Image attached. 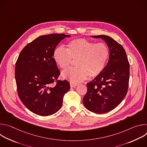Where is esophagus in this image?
Listing matches in <instances>:
<instances>
[{"label": "esophagus", "instance_id": "1", "mask_svg": "<svg viewBox=\"0 0 147 147\" xmlns=\"http://www.w3.org/2000/svg\"><path fill=\"white\" fill-rule=\"evenodd\" d=\"M70 87H76L77 86V84H74V83H72V82H70Z\"/></svg>", "mask_w": 147, "mask_h": 147}]
</instances>
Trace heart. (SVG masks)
Here are the masks:
<instances>
[{
    "instance_id": "1",
    "label": "heart",
    "mask_w": 147,
    "mask_h": 147,
    "mask_svg": "<svg viewBox=\"0 0 147 147\" xmlns=\"http://www.w3.org/2000/svg\"><path fill=\"white\" fill-rule=\"evenodd\" d=\"M109 56L108 46L104 43L95 44L86 39L70 40L67 49L56 48L53 53V59L59 67L66 69L72 59H76L77 67L69 69L61 73L63 78L72 83H79L88 76L94 78L103 71Z\"/></svg>"
}]
</instances>
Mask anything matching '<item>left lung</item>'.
I'll list each match as a JSON object with an SVG mask.
<instances>
[{
  "label": "left lung",
  "instance_id": "left-lung-1",
  "mask_svg": "<svg viewBox=\"0 0 147 147\" xmlns=\"http://www.w3.org/2000/svg\"><path fill=\"white\" fill-rule=\"evenodd\" d=\"M92 37L105 41L109 58L101 74L87 84V92L83 103L94 113H105L116 108L127 94L130 64L124 49L113 38L105 35Z\"/></svg>",
  "mask_w": 147,
  "mask_h": 147
}]
</instances>
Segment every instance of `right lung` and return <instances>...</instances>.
Listing matches in <instances>:
<instances>
[{
    "instance_id": "right-lung-1",
    "label": "right lung",
    "mask_w": 147,
    "mask_h": 147,
    "mask_svg": "<svg viewBox=\"0 0 147 147\" xmlns=\"http://www.w3.org/2000/svg\"><path fill=\"white\" fill-rule=\"evenodd\" d=\"M70 36L64 34L40 36L27 45L17 59L15 78L18 96L27 109L38 115L57 112L70 90L69 81L57 80L60 73L53 57L60 42Z\"/></svg>"
}]
</instances>
